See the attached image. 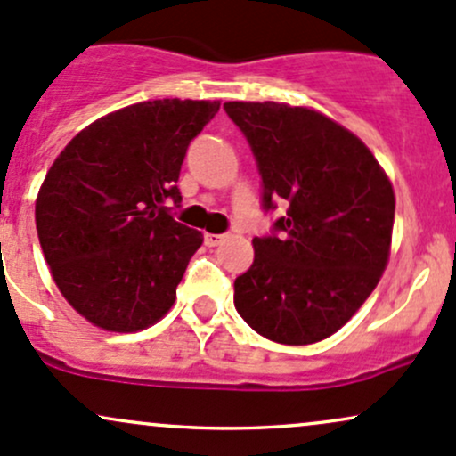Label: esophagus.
Returning a JSON list of instances; mask_svg holds the SVG:
<instances>
[{
    "mask_svg": "<svg viewBox=\"0 0 456 456\" xmlns=\"http://www.w3.org/2000/svg\"><path fill=\"white\" fill-rule=\"evenodd\" d=\"M224 238H227V236H224V233H205V236H203L205 244H208V247H218V244L223 242Z\"/></svg>",
    "mask_w": 456,
    "mask_h": 456,
    "instance_id": "34e87169",
    "label": "esophagus"
}]
</instances>
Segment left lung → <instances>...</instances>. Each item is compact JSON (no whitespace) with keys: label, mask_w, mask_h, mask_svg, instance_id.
I'll use <instances>...</instances> for the list:
<instances>
[{"label":"left lung","mask_w":456,"mask_h":456,"mask_svg":"<svg viewBox=\"0 0 456 456\" xmlns=\"http://www.w3.org/2000/svg\"><path fill=\"white\" fill-rule=\"evenodd\" d=\"M251 147L264 212L233 303L264 338L303 346L333 335L377 288L389 257L394 190L370 149L324 114L288 103H224Z\"/></svg>","instance_id":"obj_1"}]
</instances>
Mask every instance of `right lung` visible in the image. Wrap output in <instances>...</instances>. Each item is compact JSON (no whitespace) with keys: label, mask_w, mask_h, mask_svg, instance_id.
<instances>
[{"label":"right lung","mask_w":456,"mask_h":456,"mask_svg":"<svg viewBox=\"0 0 456 456\" xmlns=\"http://www.w3.org/2000/svg\"><path fill=\"white\" fill-rule=\"evenodd\" d=\"M218 102L155 99L108 114L58 155L37 199L52 277L106 331L132 333L171 309L201 232L177 223L183 158Z\"/></svg>","instance_id":"add662e5"}]
</instances>
